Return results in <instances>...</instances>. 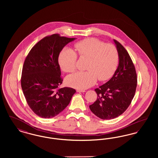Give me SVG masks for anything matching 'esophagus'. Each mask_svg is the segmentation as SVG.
Listing matches in <instances>:
<instances>
[{"label": "esophagus", "mask_w": 158, "mask_h": 158, "mask_svg": "<svg viewBox=\"0 0 158 158\" xmlns=\"http://www.w3.org/2000/svg\"><path fill=\"white\" fill-rule=\"evenodd\" d=\"M85 91H86L85 90H81V89L77 90V92H85Z\"/></svg>", "instance_id": "1"}]
</instances>
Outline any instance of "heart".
<instances>
[{
  "label": "heart",
  "mask_w": 158,
  "mask_h": 158,
  "mask_svg": "<svg viewBox=\"0 0 158 158\" xmlns=\"http://www.w3.org/2000/svg\"><path fill=\"white\" fill-rule=\"evenodd\" d=\"M76 51L66 47L61 52L59 58L61 69L71 73L75 70L77 54L81 58H88L85 72H77L68 76V85L78 89H85L93 86L97 80L104 81L109 79L115 72L118 62L116 47L111 44L95 38H89L77 42Z\"/></svg>",
  "instance_id": "b5f03b06"
}]
</instances>
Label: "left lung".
Here are the masks:
<instances>
[{
    "mask_svg": "<svg viewBox=\"0 0 158 158\" xmlns=\"http://www.w3.org/2000/svg\"><path fill=\"white\" fill-rule=\"evenodd\" d=\"M114 41L118 53V66L109 81L95 89L97 99L89 105L90 111L103 120L115 118L127 109L137 83L135 67L127 51L118 41Z\"/></svg>",
    "mask_w": 158,
    "mask_h": 158,
    "instance_id": "obj_1",
    "label": "left lung"
}]
</instances>
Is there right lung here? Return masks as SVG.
Wrapping results in <instances>:
<instances>
[{
    "instance_id": "add662e5",
    "label": "right lung",
    "mask_w": 158,
    "mask_h": 158,
    "mask_svg": "<svg viewBox=\"0 0 158 158\" xmlns=\"http://www.w3.org/2000/svg\"><path fill=\"white\" fill-rule=\"evenodd\" d=\"M75 38L61 37L54 34L43 38L28 54L21 79L27 102L39 117L52 118L69 105L75 89L60 88L63 79L59 56L63 48Z\"/></svg>"
}]
</instances>
